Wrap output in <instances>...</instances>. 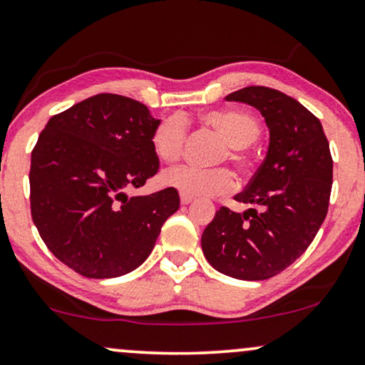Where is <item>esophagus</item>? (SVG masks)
Returning <instances> with one entry per match:
<instances>
[{
  "label": "esophagus",
  "instance_id": "obj_1",
  "mask_svg": "<svg viewBox=\"0 0 365 365\" xmlns=\"http://www.w3.org/2000/svg\"><path fill=\"white\" fill-rule=\"evenodd\" d=\"M181 202L182 205H189V202H192L194 201V197L192 196H189V194H184V192H181Z\"/></svg>",
  "mask_w": 365,
  "mask_h": 365
}]
</instances>
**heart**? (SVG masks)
I'll return each instance as SVG.
<instances>
[{
	"label": "heart",
	"instance_id": "1",
	"mask_svg": "<svg viewBox=\"0 0 365 365\" xmlns=\"http://www.w3.org/2000/svg\"><path fill=\"white\" fill-rule=\"evenodd\" d=\"M202 124L210 125L226 142V150L220 160H231L241 173L250 171L252 155L248 145H252L259 135V124L250 113L241 110H212L201 117ZM187 125L186 119L179 113L165 117L154 127L150 135V145L160 163L171 164L181 159L186 144ZM165 187L178 189L189 196H221L235 189V176L230 169H200L192 165H178L160 176Z\"/></svg>",
	"mask_w": 365,
	"mask_h": 365
}]
</instances>
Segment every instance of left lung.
Segmentation results:
<instances>
[{
  "instance_id": "1",
  "label": "left lung",
  "mask_w": 365,
  "mask_h": 365,
  "mask_svg": "<svg viewBox=\"0 0 365 365\" xmlns=\"http://www.w3.org/2000/svg\"><path fill=\"white\" fill-rule=\"evenodd\" d=\"M262 112L269 129L267 158L235 200L221 206L201 236L212 268L238 280H267L290 267L314 241L329 211L332 168L320 120L280 90L252 85L230 93Z\"/></svg>"
}]
</instances>
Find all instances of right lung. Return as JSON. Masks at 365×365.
Wrapping results in <instances>:
<instances>
[{
	"label": "right lung",
	"instance_id": "obj_1",
	"mask_svg": "<svg viewBox=\"0 0 365 365\" xmlns=\"http://www.w3.org/2000/svg\"><path fill=\"white\" fill-rule=\"evenodd\" d=\"M159 124L134 98L98 93L51 117L31 150V217L46 248L87 278L125 275L179 210L176 189L127 196L159 171Z\"/></svg>",
	"mask_w": 365,
	"mask_h": 365
}]
</instances>
